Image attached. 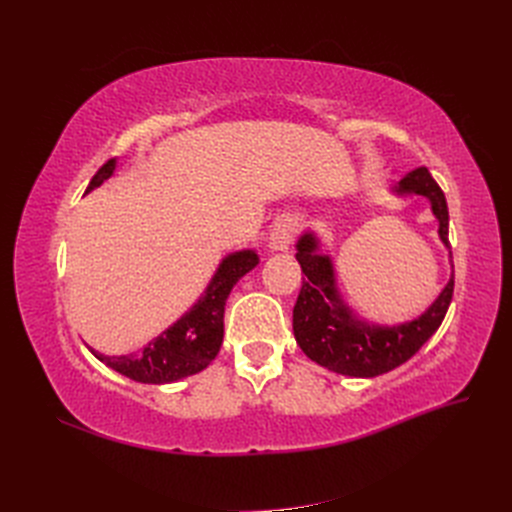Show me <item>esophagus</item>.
Listing matches in <instances>:
<instances>
[{
    "label": "esophagus",
    "mask_w": 512,
    "mask_h": 512,
    "mask_svg": "<svg viewBox=\"0 0 512 512\" xmlns=\"http://www.w3.org/2000/svg\"><path fill=\"white\" fill-rule=\"evenodd\" d=\"M299 230V222L292 218V215H282V218H277L271 230V237H269V247L275 252H284L290 247V243L294 241V235H297Z\"/></svg>",
    "instance_id": "34e87169"
}]
</instances>
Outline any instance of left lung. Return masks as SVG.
<instances>
[{
    "mask_svg": "<svg viewBox=\"0 0 512 512\" xmlns=\"http://www.w3.org/2000/svg\"><path fill=\"white\" fill-rule=\"evenodd\" d=\"M397 192H414L431 200V211L440 222V239L448 245V207L444 192L425 166L414 168L399 181ZM314 235L297 243V260L305 273L292 309V331L301 350L335 374L374 378L386 374L414 356L438 331L453 299L455 275L423 316L399 327H376L356 320L335 290L329 256H318Z\"/></svg>",
    "mask_w": 512,
    "mask_h": 512,
    "instance_id": "8db88e82",
    "label": "left lung"
}]
</instances>
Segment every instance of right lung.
<instances>
[{
    "label": "right lung",
    "mask_w": 512,
    "mask_h": 512,
    "mask_svg": "<svg viewBox=\"0 0 512 512\" xmlns=\"http://www.w3.org/2000/svg\"><path fill=\"white\" fill-rule=\"evenodd\" d=\"M113 170L115 158L98 168V173L87 185V192L98 188L104 179L113 175ZM256 265L258 256L252 250L226 256L200 301L141 352L104 356L94 348L89 350L121 376L143 384H166L198 374L220 352L224 337V305L232 286Z\"/></svg>",
    "instance_id": "obj_1"
}]
</instances>
